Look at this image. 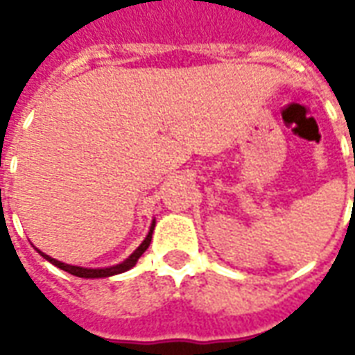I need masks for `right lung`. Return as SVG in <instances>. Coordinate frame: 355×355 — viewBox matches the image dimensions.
Segmentation results:
<instances>
[{
    "label": "right lung",
    "instance_id": "obj_1",
    "mask_svg": "<svg viewBox=\"0 0 355 355\" xmlns=\"http://www.w3.org/2000/svg\"><path fill=\"white\" fill-rule=\"evenodd\" d=\"M154 226H155V220L152 223V226H150V232H148V236L144 238V241L140 243L137 249H135V253L129 257V259H125L123 262H119V264H116V266H110V268H83V266H72V264H64V262L57 261V259H51L49 254L42 253L40 249H37V253L42 254L45 261H49L51 264H55L57 268H60V270H64V272H68V274L72 275H78V277H85V279H94V277H110V275H116V274H123V272H127V270H131L135 264H137V261H139L140 257H142V253L146 251L148 245H150V241H152V234H154Z\"/></svg>",
    "mask_w": 355,
    "mask_h": 355
}]
</instances>
